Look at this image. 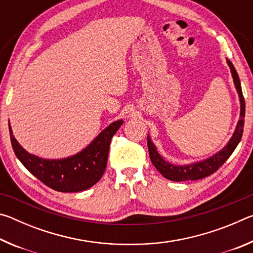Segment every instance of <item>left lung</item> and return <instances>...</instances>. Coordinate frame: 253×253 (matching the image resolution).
<instances>
[{
    "label": "left lung",
    "instance_id": "left-lung-1",
    "mask_svg": "<svg viewBox=\"0 0 253 253\" xmlns=\"http://www.w3.org/2000/svg\"><path fill=\"white\" fill-rule=\"evenodd\" d=\"M228 65L231 69V74L233 77V81L237 88L239 98H240V104H241V111H240V121L238 122L237 128L233 132V136L231 137L228 145L224 148H222L220 152L214 154L213 156L209 157L208 160H204L202 162L194 163V164L190 165H183V166H176L170 164V163L166 162L163 158L158 152L156 151L155 145L152 143L149 136H147V146L149 152V157L153 165L155 166L156 169L160 172L163 176L170 181L174 182H184V181H196V179H201L209 176V175L216 172L222 165L224 164L225 161L231 156V154L233 153L235 147L238 146V144L241 140V137L243 134V126H245V115H246V102L245 97L242 95V89L241 84H240V79L238 76V72L235 70L234 66L229 59H226Z\"/></svg>",
    "mask_w": 253,
    "mask_h": 253
}]
</instances>
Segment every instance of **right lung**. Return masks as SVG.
<instances>
[{
    "label": "right lung",
    "instance_id": "right-lung-1",
    "mask_svg": "<svg viewBox=\"0 0 253 253\" xmlns=\"http://www.w3.org/2000/svg\"><path fill=\"white\" fill-rule=\"evenodd\" d=\"M122 125L123 121L110 124L84 151L61 160H43L28 153L14 138L10 125L8 129L12 147L24 168L52 190L72 193L87 190L101 178L111 138Z\"/></svg>",
    "mask_w": 253,
    "mask_h": 253
}]
</instances>
